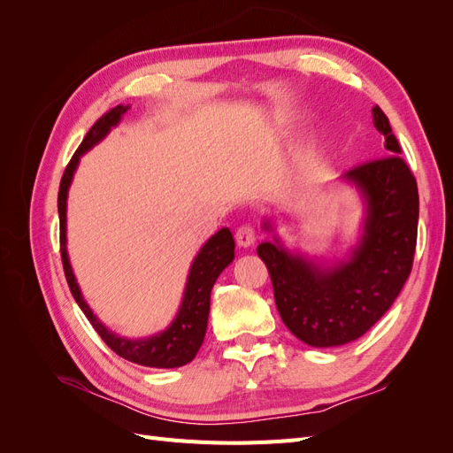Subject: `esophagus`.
I'll list each match as a JSON object with an SVG mask.
<instances>
[{"instance_id": "34e87169", "label": "esophagus", "mask_w": 453, "mask_h": 453, "mask_svg": "<svg viewBox=\"0 0 453 453\" xmlns=\"http://www.w3.org/2000/svg\"><path fill=\"white\" fill-rule=\"evenodd\" d=\"M255 238H257V232L251 225H242L236 230V243L240 248H250V245L255 242Z\"/></svg>"}]
</instances>
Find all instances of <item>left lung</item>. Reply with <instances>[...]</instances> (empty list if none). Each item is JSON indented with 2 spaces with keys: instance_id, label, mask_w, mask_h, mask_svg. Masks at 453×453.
<instances>
[{
  "instance_id": "obj_1",
  "label": "left lung",
  "mask_w": 453,
  "mask_h": 453,
  "mask_svg": "<svg viewBox=\"0 0 453 453\" xmlns=\"http://www.w3.org/2000/svg\"><path fill=\"white\" fill-rule=\"evenodd\" d=\"M372 117L376 130L386 138L388 155L344 173L366 202L365 232L349 258L319 268L311 260L291 255L278 240L257 248L270 272L283 323L313 348L342 346L363 336L391 308L412 272L419 217L418 183L399 157L401 145L386 113L376 105Z\"/></svg>"
}]
</instances>
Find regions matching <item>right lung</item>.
<instances>
[{"label":"right lung","instance_id":"obj_1","mask_svg":"<svg viewBox=\"0 0 453 453\" xmlns=\"http://www.w3.org/2000/svg\"><path fill=\"white\" fill-rule=\"evenodd\" d=\"M128 111V105H117L109 109L105 115H102L94 122L92 128L87 132L85 140L81 142L75 155L72 157L70 164H67L60 190H58V215H60V255L65 281L70 285V291L75 298L79 308L83 310L87 319L94 326V331L102 336L105 344L111 348L122 359L132 361L135 365L143 366H155V368H175L183 366L195 359L198 353L205 328H208V315H210V295L213 289V283L232 260H234V238L228 228H221L215 236H211L203 243V248L196 255L193 266H190V273L185 287L183 303L180 311H177L175 319L172 325L150 338H140V340H128L117 336L115 333L107 331V328L98 321V318L92 313L88 304L85 303L83 295L79 291V285L75 281V276L70 266V258H67L65 251V200H67V188H70L73 172L79 164V158L90 147H94L100 140L105 138V134L113 127L119 125L120 117Z\"/></svg>","mask_w":453,"mask_h":453}]
</instances>
